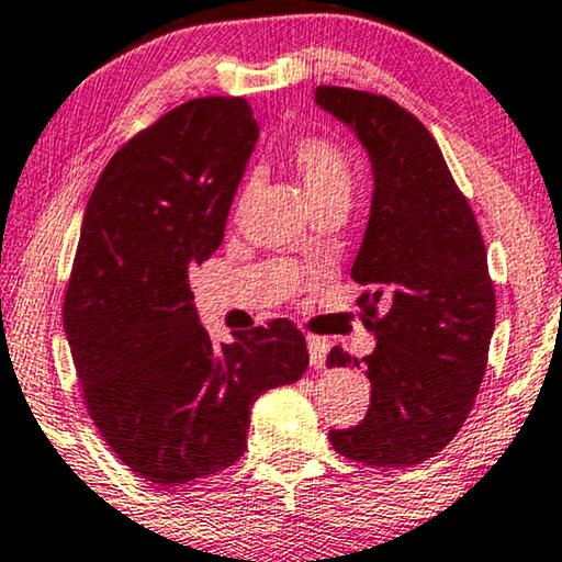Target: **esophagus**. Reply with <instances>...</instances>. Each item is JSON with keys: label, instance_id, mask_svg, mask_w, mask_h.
I'll use <instances>...</instances> for the list:
<instances>
[{"label": "esophagus", "instance_id": "esophagus-1", "mask_svg": "<svg viewBox=\"0 0 562 562\" xmlns=\"http://www.w3.org/2000/svg\"><path fill=\"white\" fill-rule=\"evenodd\" d=\"M307 353H311V363L315 369L326 367V357H328V344L326 338L321 336H307Z\"/></svg>", "mask_w": 562, "mask_h": 562}]
</instances>
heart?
Here are the masks:
<instances>
[{"instance_id": "obj_1", "label": "heart", "mask_w": 562, "mask_h": 562, "mask_svg": "<svg viewBox=\"0 0 562 562\" xmlns=\"http://www.w3.org/2000/svg\"><path fill=\"white\" fill-rule=\"evenodd\" d=\"M288 162L303 183L307 201L313 209L326 203H346L349 205L353 186H357V170L353 160L336 139L323 137V134H307L292 142ZM251 195V180H244L239 193H236L234 211L241 213Z\"/></svg>"}]
</instances>
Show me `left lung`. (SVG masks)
I'll return each mask as SVG.
<instances>
[{"label":"left lung","mask_w":562,"mask_h":562,"mask_svg":"<svg viewBox=\"0 0 562 562\" xmlns=\"http://www.w3.org/2000/svg\"><path fill=\"white\" fill-rule=\"evenodd\" d=\"M374 165V201L351 278L376 349L363 357L371 405L328 440L351 461L413 469L463 428L488 361L496 292L469 201L425 124L382 93L318 86ZM328 367H359L334 346Z\"/></svg>","instance_id":"8db88e82"}]
</instances>
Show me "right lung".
<instances>
[{
    "label": "right lung",
    "mask_w": 562,
    "mask_h": 562,
    "mask_svg": "<svg viewBox=\"0 0 562 562\" xmlns=\"http://www.w3.org/2000/svg\"><path fill=\"white\" fill-rule=\"evenodd\" d=\"M257 134L241 97L186 101L116 149L86 205L63 326L93 425L153 484L239 461L259 394L307 369L288 318L213 344L188 288L224 241Z\"/></svg>",
    "instance_id": "right-lung-1"
}]
</instances>
